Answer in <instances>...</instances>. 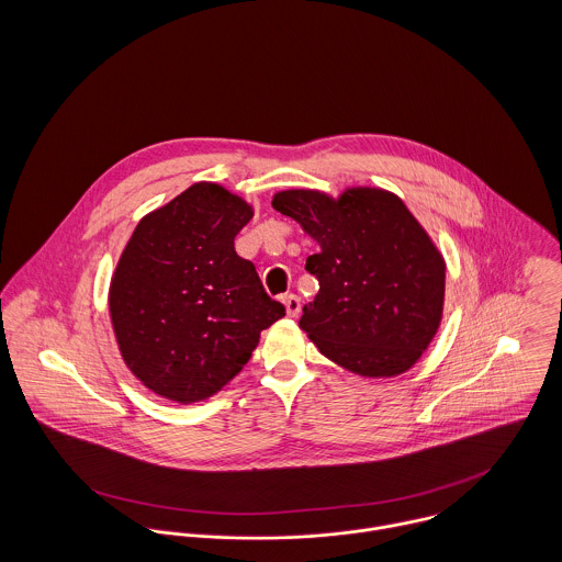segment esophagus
Listing matches in <instances>:
<instances>
[{
    "label": "esophagus",
    "mask_w": 562,
    "mask_h": 562,
    "mask_svg": "<svg viewBox=\"0 0 562 562\" xmlns=\"http://www.w3.org/2000/svg\"><path fill=\"white\" fill-rule=\"evenodd\" d=\"M283 305H285V312L290 318H296L301 314V299L296 294H285Z\"/></svg>",
    "instance_id": "esophagus-1"
}]
</instances>
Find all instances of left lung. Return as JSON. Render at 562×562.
I'll use <instances>...</instances> for the list:
<instances>
[{"mask_svg": "<svg viewBox=\"0 0 562 562\" xmlns=\"http://www.w3.org/2000/svg\"><path fill=\"white\" fill-rule=\"evenodd\" d=\"M272 207L321 250L307 270L321 290L299 326L337 366L368 379L413 368L443 316L446 261L401 196L383 188L283 190Z\"/></svg>", "mask_w": 562, "mask_h": 562, "instance_id": "1", "label": "left lung"}]
</instances>
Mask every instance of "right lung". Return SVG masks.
Masks as SVG:
<instances>
[{"instance_id": "obj_1", "label": "right lung", "mask_w": 562, "mask_h": 562, "mask_svg": "<svg viewBox=\"0 0 562 562\" xmlns=\"http://www.w3.org/2000/svg\"><path fill=\"white\" fill-rule=\"evenodd\" d=\"M252 207L199 181L149 212L112 274L108 305L125 366L179 404L218 394L250 359L263 328L285 316L234 240Z\"/></svg>"}]
</instances>
